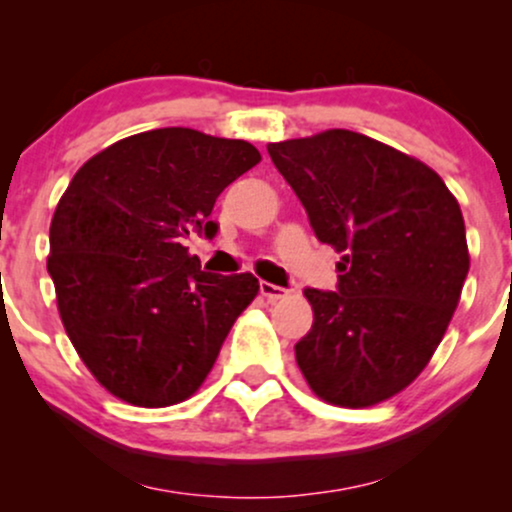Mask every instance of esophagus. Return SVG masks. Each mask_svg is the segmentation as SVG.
<instances>
[{
	"instance_id": "esophagus-1",
	"label": "esophagus",
	"mask_w": 512,
	"mask_h": 512,
	"mask_svg": "<svg viewBox=\"0 0 512 512\" xmlns=\"http://www.w3.org/2000/svg\"><path fill=\"white\" fill-rule=\"evenodd\" d=\"M260 293L267 301H281V298L289 296V289H281V286L276 284H269V281H260Z\"/></svg>"
}]
</instances>
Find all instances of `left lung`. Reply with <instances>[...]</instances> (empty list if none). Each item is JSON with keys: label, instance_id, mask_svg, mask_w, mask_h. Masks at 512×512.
Masks as SVG:
<instances>
[{"label": "left lung", "instance_id": "8db88e82", "mask_svg": "<svg viewBox=\"0 0 512 512\" xmlns=\"http://www.w3.org/2000/svg\"><path fill=\"white\" fill-rule=\"evenodd\" d=\"M267 151L317 240L342 252L337 291H303L315 320L296 344L298 368L337 407L385 402L426 368L460 303V204L426 163L349 129Z\"/></svg>", "mask_w": 512, "mask_h": 512}]
</instances>
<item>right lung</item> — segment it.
<instances>
[{
	"label": "right lung",
	"mask_w": 512,
	"mask_h": 512,
	"mask_svg": "<svg viewBox=\"0 0 512 512\" xmlns=\"http://www.w3.org/2000/svg\"><path fill=\"white\" fill-rule=\"evenodd\" d=\"M260 158L243 139L163 127L76 170L50 223L48 272L76 354L110 395L170 407L204 383L260 281L202 272L182 240L216 236V197Z\"/></svg>",
	"instance_id": "1"
}]
</instances>
